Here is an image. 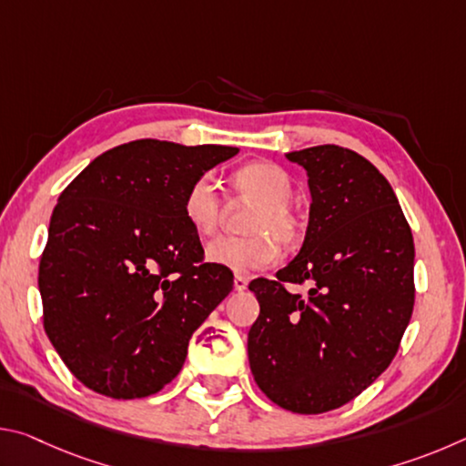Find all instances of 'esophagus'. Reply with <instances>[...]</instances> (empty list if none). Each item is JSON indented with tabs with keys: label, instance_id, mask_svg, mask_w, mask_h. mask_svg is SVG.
Masks as SVG:
<instances>
[{
	"label": "esophagus",
	"instance_id": "34e87169",
	"mask_svg": "<svg viewBox=\"0 0 466 466\" xmlns=\"http://www.w3.org/2000/svg\"><path fill=\"white\" fill-rule=\"evenodd\" d=\"M247 286H248V279L244 278V275H236V278H234V289L236 291H242V289H247Z\"/></svg>",
	"mask_w": 466,
	"mask_h": 466
}]
</instances>
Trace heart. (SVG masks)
<instances>
[{
  "label": "heart",
  "instance_id": "1",
  "mask_svg": "<svg viewBox=\"0 0 466 466\" xmlns=\"http://www.w3.org/2000/svg\"><path fill=\"white\" fill-rule=\"evenodd\" d=\"M234 193L240 201L255 203L248 216L247 238H218L205 250L208 261L236 273H247L271 265L279 255V244L294 247L304 232L302 218L291 205L294 185L286 170L273 162H250L232 175ZM185 218L199 236L218 232L224 216L219 187L209 175L193 180L185 195Z\"/></svg>",
  "mask_w": 466,
  "mask_h": 466
}]
</instances>
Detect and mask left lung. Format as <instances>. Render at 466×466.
Segmentation results:
<instances>
[{
  "label": "left lung",
  "instance_id": "obj_1",
  "mask_svg": "<svg viewBox=\"0 0 466 466\" xmlns=\"http://www.w3.org/2000/svg\"><path fill=\"white\" fill-rule=\"evenodd\" d=\"M286 157L309 175V228L278 279L248 283L261 306L248 361L275 405L317 415L356 399L397 356L415 302V247L392 187L364 156L327 144ZM304 280V297L285 288Z\"/></svg>",
  "mask_w": 466,
  "mask_h": 466
}]
</instances>
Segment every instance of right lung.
<instances>
[{
    "label": "right lung",
    "mask_w": 466,
    "mask_h": 466,
    "mask_svg": "<svg viewBox=\"0 0 466 466\" xmlns=\"http://www.w3.org/2000/svg\"><path fill=\"white\" fill-rule=\"evenodd\" d=\"M238 147L137 139L92 160L55 205L38 265L43 322L77 380L110 399L162 390L230 294L185 218L195 178Z\"/></svg>",
    "instance_id": "add662e5"
}]
</instances>
